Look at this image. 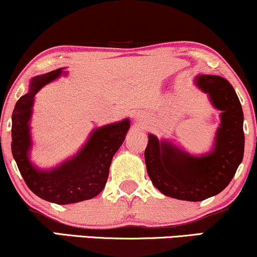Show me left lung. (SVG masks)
I'll list each match as a JSON object with an SVG mask.
<instances>
[{"label": "left lung", "mask_w": 257, "mask_h": 257, "mask_svg": "<svg viewBox=\"0 0 257 257\" xmlns=\"http://www.w3.org/2000/svg\"><path fill=\"white\" fill-rule=\"evenodd\" d=\"M196 84L209 93L212 104L222 110L215 148L203 157H192L170 142L149 135L145 151L146 167L154 186L165 196L200 201L228 186L244 153L243 111L235 90L225 78L201 74Z\"/></svg>", "instance_id": "8db88e82"}]
</instances>
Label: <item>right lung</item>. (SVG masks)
Returning <instances> with one entry per match:
<instances>
[{"label":"right lung","mask_w":257,"mask_h":257,"mask_svg":"<svg viewBox=\"0 0 257 257\" xmlns=\"http://www.w3.org/2000/svg\"><path fill=\"white\" fill-rule=\"evenodd\" d=\"M58 69L31 80L28 93L16 102L12 116V153L25 183L32 192L56 204H72L96 197L108 180L112 157L124 141L128 118L96 129L76 157L52 171H39L28 158L31 148L29 118L35 93L60 76Z\"/></svg>","instance_id":"add662e5"}]
</instances>
